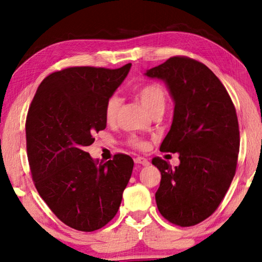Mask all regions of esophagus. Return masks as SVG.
Returning a JSON list of instances; mask_svg holds the SVG:
<instances>
[{
  "mask_svg": "<svg viewBox=\"0 0 262 262\" xmlns=\"http://www.w3.org/2000/svg\"><path fill=\"white\" fill-rule=\"evenodd\" d=\"M134 162H135V164H141V165H143V166H147V165H149V161L147 158H143V157H135L134 158Z\"/></svg>",
  "mask_w": 262,
  "mask_h": 262,
  "instance_id": "34e87169",
  "label": "esophagus"
}]
</instances>
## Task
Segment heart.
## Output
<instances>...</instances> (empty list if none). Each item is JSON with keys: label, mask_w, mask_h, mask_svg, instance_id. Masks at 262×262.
Listing matches in <instances>:
<instances>
[{"label": "heart", "mask_w": 262, "mask_h": 262, "mask_svg": "<svg viewBox=\"0 0 262 262\" xmlns=\"http://www.w3.org/2000/svg\"><path fill=\"white\" fill-rule=\"evenodd\" d=\"M136 96L140 103L144 106V108L150 114L156 111H164L166 104V94L164 89L156 83H147L140 86L136 90ZM121 106L120 97L117 95H112L106 101L105 105V118L107 121H113L117 118ZM129 144L134 148L142 149L145 147V143L136 137H132L129 140Z\"/></svg>", "instance_id": "1"}]
</instances>
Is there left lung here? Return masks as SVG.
I'll return each mask as SVG.
<instances>
[{
    "instance_id": "8db88e82",
    "label": "left lung",
    "mask_w": 262,
    "mask_h": 262,
    "mask_svg": "<svg viewBox=\"0 0 262 262\" xmlns=\"http://www.w3.org/2000/svg\"><path fill=\"white\" fill-rule=\"evenodd\" d=\"M145 75L163 79L174 100L161 151L179 152L180 159L173 168L152 158L162 174L157 208L171 223L192 227L214 214L236 173L241 142L236 108L216 75L190 57L172 56Z\"/></svg>"
}]
</instances>
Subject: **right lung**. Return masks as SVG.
Returning <instances> with one entry per match:
<instances>
[{"mask_svg":"<svg viewBox=\"0 0 262 262\" xmlns=\"http://www.w3.org/2000/svg\"><path fill=\"white\" fill-rule=\"evenodd\" d=\"M121 68L69 67L43 79L26 117V150L38 193L66 225L91 232L117 215L134 161H94L85 148L106 128L105 105L126 78Z\"/></svg>","mask_w":262,"mask_h":262,"instance_id":"add662e5","label":"right lung"}]
</instances>
